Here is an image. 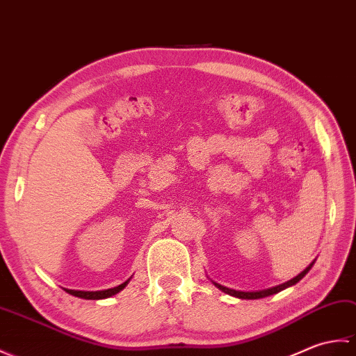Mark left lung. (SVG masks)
I'll return each instance as SVG.
<instances>
[{"instance_id": "obj_1", "label": "left lung", "mask_w": 356, "mask_h": 356, "mask_svg": "<svg viewBox=\"0 0 356 356\" xmlns=\"http://www.w3.org/2000/svg\"><path fill=\"white\" fill-rule=\"evenodd\" d=\"M315 264V260L312 264H309L307 265L305 270L300 273L298 275H296L294 279H291V280H288V282H285V283H282V285H277V286H273V288H268V289H260V291H238V289H232V288H227V286H224V285H220V283H218V282H215V280H211V283L213 285H215L219 291H222V292H225V294H228V296H232V297H236V298H242V300H256V298H264V297H270V296H273V294H277V292H280V291H283V289H286V288H289V286H292V285H296V283H298L300 280H302L305 275L309 273V270L312 268V265Z\"/></svg>"}]
</instances>
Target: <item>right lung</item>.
Wrapping results in <instances>:
<instances>
[{
  "label": "right lung",
  "mask_w": 356,
  "mask_h": 356,
  "mask_svg": "<svg viewBox=\"0 0 356 356\" xmlns=\"http://www.w3.org/2000/svg\"><path fill=\"white\" fill-rule=\"evenodd\" d=\"M132 279V277H131ZM128 279L126 282H123L122 285L114 286V288H109V289H104V291H77V289H67L64 288L68 294L79 297V298H85V300H102V298H108V297H113L115 296L117 292H120L122 289H124V286L128 285L129 280Z\"/></svg>",
  "instance_id": "right-lung-1"
}]
</instances>
